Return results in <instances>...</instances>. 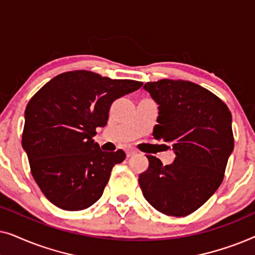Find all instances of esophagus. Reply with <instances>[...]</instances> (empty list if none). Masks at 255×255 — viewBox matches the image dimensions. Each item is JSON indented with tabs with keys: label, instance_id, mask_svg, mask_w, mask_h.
Returning a JSON list of instances; mask_svg holds the SVG:
<instances>
[{
	"label": "esophagus",
	"instance_id": "1",
	"mask_svg": "<svg viewBox=\"0 0 255 255\" xmlns=\"http://www.w3.org/2000/svg\"><path fill=\"white\" fill-rule=\"evenodd\" d=\"M125 152H127L128 158H130V156L134 155L135 153H137V151H135V149H133V148H127V149H125Z\"/></svg>",
	"mask_w": 255,
	"mask_h": 255
}]
</instances>
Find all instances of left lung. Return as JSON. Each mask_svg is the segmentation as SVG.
<instances>
[{
    "mask_svg": "<svg viewBox=\"0 0 255 255\" xmlns=\"http://www.w3.org/2000/svg\"><path fill=\"white\" fill-rule=\"evenodd\" d=\"M144 88L159 104L155 139L172 142L175 159L163 166L146 155L148 168L139 175L142 195L159 212L174 217L193 214L224 179L235 147L229 108L210 90L183 80L162 79Z\"/></svg>",
    "mask_w": 255,
    "mask_h": 255,
    "instance_id": "obj_1",
    "label": "left lung"
}]
</instances>
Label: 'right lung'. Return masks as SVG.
<instances>
[{
    "label": "right lung",
    "instance_id": "right-lung-1",
    "mask_svg": "<svg viewBox=\"0 0 255 255\" xmlns=\"http://www.w3.org/2000/svg\"><path fill=\"white\" fill-rule=\"evenodd\" d=\"M142 82L90 71L61 73L27 103L22 145L31 174L45 197L67 211L89 208L102 196L123 149L104 152L93 137L107 125L114 101Z\"/></svg>",
    "mask_w": 255,
    "mask_h": 255
}]
</instances>
